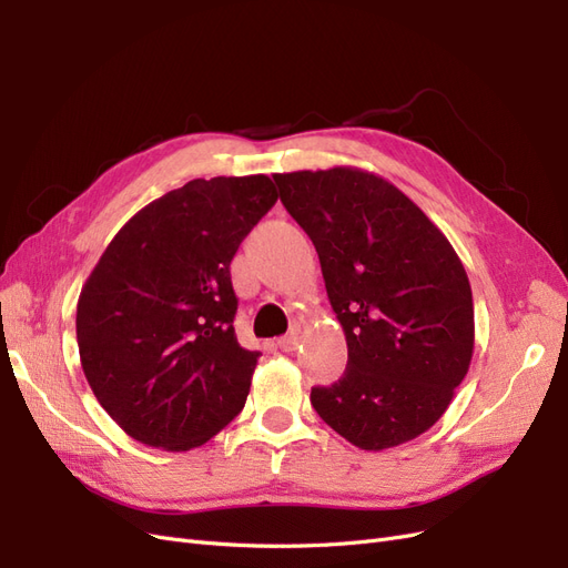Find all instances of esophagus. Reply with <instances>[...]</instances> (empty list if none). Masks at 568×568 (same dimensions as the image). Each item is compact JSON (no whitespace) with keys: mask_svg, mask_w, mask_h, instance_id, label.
Returning <instances> with one entry per match:
<instances>
[{"mask_svg":"<svg viewBox=\"0 0 568 568\" xmlns=\"http://www.w3.org/2000/svg\"><path fill=\"white\" fill-rule=\"evenodd\" d=\"M277 346L284 351V353H294L298 348V336L296 334H288L284 338L277 341Z\"/></svg>","mask_w":568,"mask_h":568,"instance_id":"1","label":"esophagus"}]
</instances>
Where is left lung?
Returning <instances> with one entry per match:
<instances>
[{"label": "left lung", "mask_w": 568, "mask_h": 568, "mask_svg": "<svg viewBox=\"0 0 568 568\" xmlns=\"http://www.w3.org/2000/svg\"><path fill=\"white\" fill-rule=\"evenodd\" d=\"M280 199L313 239L348 365L311 403L359 450L428 432L474 355V301L453 244L419 205L367 170L277 173Z\"/></svg>", "instance_id": "1"}]
</instances>
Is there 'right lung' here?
Listing matches in <instances>:
<instances>
[{
	"label": "right lung",
	"instance_id": "1",
	"mask_svg": "<svg viewBox=\"0 0 568 568\" xmlns=\"http://www.w3.org/2000/svg\"><path fill=\"white\" fill-rule=\"evenodd\" d=\"M280 194L267 175L192 180L134 213L84 282L78 348L99 405L149 448L184 453L242 412L230 263Z\"/></svg>",
	"mask_w": 568,
	"mask_h": 568
}]
</instances>
